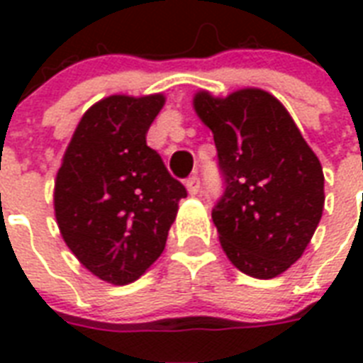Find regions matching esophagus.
<instances>
[{
	"label": "esophagus",
	"instance_id": "1",
	"mask_svg": "<svg viewBox=\"0 0 363 363\" xmlns=\"http://www.w3.org/2000/svg\"><path fill=\"white\" fill-rule=\"evenodd\" d=\"M186 188H188V194H190V196H196V194L199 192V188H201V181H199V177L198 175L188 177Z\"/></svg>",
	"mask_w": 363,
	"mask_h": 363
}]
</instances>
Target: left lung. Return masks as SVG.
<instances>
[{"label": "left lung", "instance_id": "8db88e82", "mask_svg": "<svg viewBox=\"0 0 363 363\" xmlns=\"http://www.w3.org/2000/svg\"><path fill=\"white\" fill-rule=\"evenodd\" d=\"M222 177L213 222L235 267L273 279L298 262L324 209V175L316 154L271 94L245 88L228 98L199 92Z\"/></svg>", "mask_w": 363, "mask_h": 363}]
</instances>
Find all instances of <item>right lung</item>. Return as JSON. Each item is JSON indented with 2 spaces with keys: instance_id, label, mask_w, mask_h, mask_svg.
<instances>
[{
  "instance_id": "1",
  "label": "right lung",
  "mask_w": 363,
  "mask_h": 363,
  "mask_svg": "<svg viewBox=\"0 0 363 363\" xmlns=\"http://www.w3.org/2000/svg\"><path fill=\"white\" fill-rule=\"evenodd\" d=\"M164 96H111L84 113L54 184L65 245L111 284L135 281L164 252L186 188L147 145Z\"/></svg>"
}]
</instances>
